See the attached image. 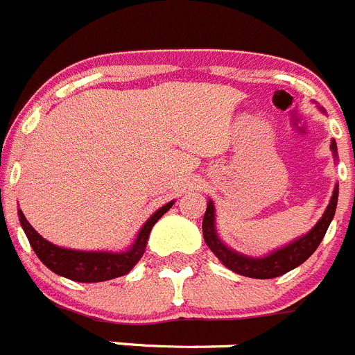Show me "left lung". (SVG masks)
<instances>
[{
  "instance_id": "1",
  "label": "left lung",
  "mask_w": 355,
  "mask_h": 355,
  "mask_svg": "<svg viewBox=\"0 0 355 355\" xmlns=\"http://www.w3.org/2000/svg\"><path fill=\"white\" fill-rule=\"evenodd\" d=\"M333 155L336 157V143L331 141ZM336 202H338V184L335 187L333 197L329 200V205L324 211L322 218L317 221L312 230L303 237L296 239L289 245L277 249V251L270 252V254L263 256V258H251V256L239 254V252L232 251L230 248H226L218 237L216 232V214H214V204L212 200L207 202V211L204 214V221H202V232H204V241L209 245L212 252L218 256L219 261L230 268L232 272L239 273L244 277H252V279H273V277L284 275L289 270L296 268L302 265L303 261L313 254L317 248H319L320 241L324 239L327 232V226L331 223L333 216L336 211Z\"/></svg>"
}]
</instances>
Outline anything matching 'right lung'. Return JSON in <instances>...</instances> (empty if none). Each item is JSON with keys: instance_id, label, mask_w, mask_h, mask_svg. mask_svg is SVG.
Listing matches in <instances>:
<instances>
[{"instance_id": "1", "label": "right lung", "mask_w": 355, "mask_h": 355, "mask_svg": "<svg viewBox=\"0 0 355 355\" xmlns=\"http://www.w3.org/2000/svg\"><path fill=\"white\" fill-rule=\"evenodd\" d=\"M174 200L165 204L164 207L153 212L150 219L143 225V228L137 234L136 241L127 251L123 252H106V251H76V249H64L52 242L45 241L38 232L29 225L26 216L19 209V219L24 232L28 235V241L31 244L33 251L40 258V261L52 270L57 275H62L66 279L76 282H103L110 279L125 275L134 268L141 256L146 249L148 237L155 223L172 207Z\"/></svg>"}]
</instances>
